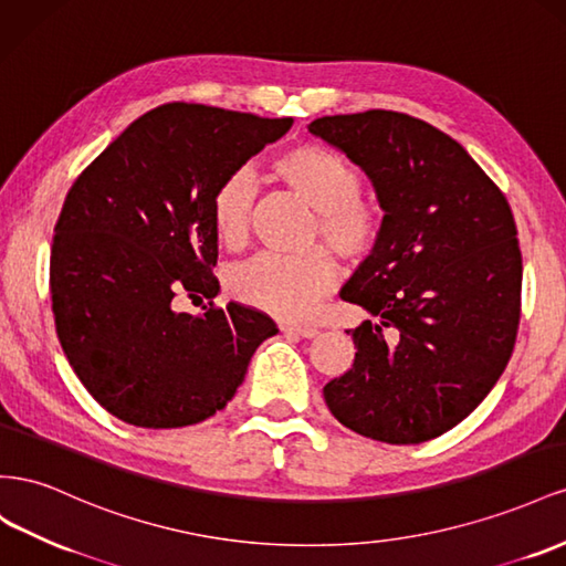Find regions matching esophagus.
<instances>
[{"label":"esophagus","mask_w":566,"mask_h":566,"mask_svg":"<svg viewBox=\"0 0 566 566\" xmlns=\"http://www.w3.org/2000/svg\"><path fill=\"white\" fill-rule=\"evenodd\" d=\"M280 329H282L284 334H294V336H303V338L317 336V329H315V327H308V325H282Z\"/></svg>","instance_id":"esophagus-1"}]
</instances>
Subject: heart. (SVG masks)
Listing matches in <instances>:
<instances>
[{
  "label": "heart",
  "mask_w": 566,
  "mask_h": 566,
  "mask_svg": "<svg viewBox=\"0 0 566 566\" xmlns=\"http://www.w3.org/2000/svg\"><path fill=\"white\" fill-rule=\"evenodd\" d=\"M272 172L317 211L311 244H327L348 263H363L379 249L386 230L384 208L379 201L363 197V177L344 156L322 144H298L272 160ZM253 203L255 182L249 170H232L222 177L211 197V224L224 249H244L251 234ZM332 251L261 253L230 268L224 286L232 298L255 311L282 319L308 317L338 280Z\"/></svg>",
  "instance_id": "heart-1"
}]
</instances>
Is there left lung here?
<instances>
[{
	"instance_id": "left-lung-1",
	"label": "left lung",
	"mask_w": 566,
	"mask_h": 566,
	"mask_svg": "<svg viewBox=\"0 0 566 566\" xmlns=\"http://www.w3.org/2000/svg\"><path fill=\"white\" fill-rule=\"evenodd\" d=\"M375 185L379 249L342 298L377 322L325 386L344 427L412 446L460 424L505 373L522 315V251L505 193L460 144L408 113L373 108L308 125Z\"/></svg>"
}]
</instances>
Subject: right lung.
Wrapping results in <instances>:
<instances>
[{"mask_svg": "<svg viewBox=\"0 0 566 566\" xmlns=\"http://www.w3.org/2000/svg\"><path fill=\"white\" fill-rule=\"evenodd\" d=\"M292 118L172 102L144 113L77 175L54 228L50 289L63 353L92 398L144 429L222 410L277 325L213 305L218 237L211 197ZM203 295V316L180 314Z\"/></svg>", "mask_w": 566, "mask_h": 566, "instance_id": "add662e5", "label": "right lung"}]
</instances>
